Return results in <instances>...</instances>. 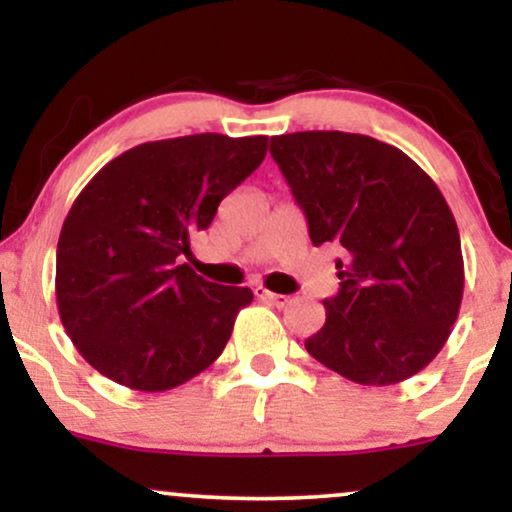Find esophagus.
I'll return each mask as SVG.
<instances>
[{"mask_svg":"<svg viewBox=\"0 0 512 512\" xmlns=\"http://www.w3.org/2000/svg\"><path fill=\"white\" fill-rule=\"evenodd\" d=\"M255 296L260 298V301H264V303L276 305V308H284V305L291 301V298H289V296H284V293H272V291L264 289V286H257V289H255Z\"/></svg>","mask_w":512,"mask_h":512,"instance_id":"obj_1","label":"esophagus"}]
</instances>
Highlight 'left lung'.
I'll return each mask as SVG.
<instances>
[{
	"label": "left lung",
	"instance_id": "obj_1",
	"mask_svg": "<svg viewBox=\"0 0 512 512\" xmlns=\"http://www.w3.org/2000/svg\"><path fill=\"white\" fill-rule=\"evenodd\" d=\"M272 156L313 245L344 255L308 354L358 385H397L424 370L448 342L464 291L460 231L436 182L366 134H281Z\"/></svg>",
	"mask_w": 512,
	"mask_h": 512
}]
</instances>
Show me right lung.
I'll return each mask as SVG.
<instances>
[{"label": "right lung", "instance_id": "right-lung-1", "mask_svg": "<svg viewBox=\"0 0 512 512\" xmlns=\"http://www.w3.org/2000/svg\"><path fill=\"white\" fill-rule=\"evenodd\" d=\"M264 156L262 134L146 142L105 163L74 199L57 243V310L98 373L163 392L221 356L252 291L211 284L180 255Z\"/></svg>", "mask_w": 512, "mask_h": 512}]
</instances>
